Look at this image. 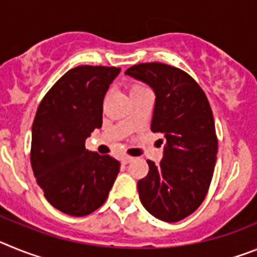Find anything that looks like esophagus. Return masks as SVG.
Instances as JSON below:
<instances>
[{"label":"esophagus","instance_id":"1","mask_svg":"<svg viewBox=\"0 0 257 257\" xmlns=\"http://www.w3.org/2000/svg\"><path fill=\"white\" fill-rule=\"evenodd\" d=\"M133 160H134V157L124 156V157H122V158H121V163H122V165H127V163L133 162Z\"/></svg>","mask_w":257,"mask_h":257}]
</instances>
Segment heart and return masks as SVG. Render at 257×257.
I'll return each instance as SVG.
<instances>
[{
	"mask_svg": "<svg viewBox=\"0 0 257 257\" xmlns=\"http://www.w3.org/2000/svg\"><path fill=\"white\" fill-rule=\"evenodd\" d=\"M142 87H144V86L140 85V83H134V85L131 86L130 90H135V88H142Z\"/></svg>",
	"mask_w": 257,
	"mask_h": 257,
	"instance_id": "heart-1",
	"label": "heart"
}]
</instances>
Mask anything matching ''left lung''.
<instances>
[{"label": "left lung", "instance_id": "1", "mask_svg": "<svg viewBox=\"0 0 257 257\" xmlns=\"http://www.w3.org/2000/svg\"><path fill=\"white\" fill-rule=\"evenodd\" d=\"M124 74L153 88L151 128L165 138L160 165L147 161L148 175L138 181L140 201L157 219L180 221L201 206L212 180L217 138L210 103L198 83L179 68L143 63Z\"/></svg>", "mask_w": 257, "mask_h": 257}]
</instances>
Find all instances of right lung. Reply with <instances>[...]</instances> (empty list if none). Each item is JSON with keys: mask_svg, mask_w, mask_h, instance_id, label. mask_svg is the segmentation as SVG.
<instances>
[{"mask_svg": "<svg viewBox=\"0 0 257 257\" xmlns=\"http://www.w3.org/2000/svg\"><path fill=\"white\" fill-rule=\"evenodd\" d=\"M121 68L79 65L68 70L40 103L32 126L31 163L45 198L70 216L106 201L119 162L85 148L103 124V101Z\"/></svg>", "mask_w": 257, "mask_h": 257, "instance_id": "1", "label": "right lung"}]
</instances>
